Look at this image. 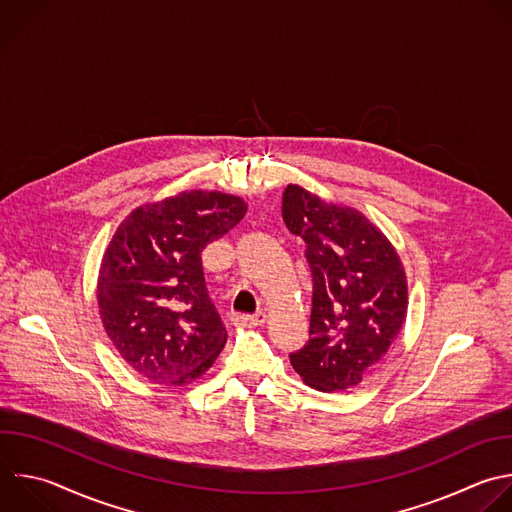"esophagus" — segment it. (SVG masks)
<instances>
[{"label": "esophagus", "mask_w": 512, "mask_h": 512, "mask_svg": "<svg viewBox=\"0 0 512 512\" xmlns=\"http://www.w3.org/2000/svg\"><path fill=\"white\" fill-rule=\"evenodd\" d=\"M265 311H257V313H253V315H245V313H237V315H233V321L237 323V325H261V323H265Z\"/></svg>", "instance_id": "obj_1"}]
</instances>
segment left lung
Masks as SVG:
<instances>
[{"instance_id": "1", "label": "left lung", "mask_w": 512, "mask_h": 512, "mask_svg": "<svg viewBox=\"0 0 512 512\" xmlns=\"http://www.w3.org/2000/svg\"><path fill=\"white\" fill-rule=\"evenodd\" d=\"M287 229L305 241L313 277L307 344L293 370L319 392L362 382L400 333L408 285L400 257L360 211L325 203L297 185L283 191Z\"/></svg>"}]
</instances>
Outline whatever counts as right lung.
Here are the masks:
<instances>
[{
  "instance_id": "obj_1",
  "label": "right lung",
  "mask_w": 512,
  "mask_h": 512,
  "mask_svg": "<svg viewBox=\"0 0 512 512\" xmlns=\"http://www.w3.org/2000/svg\"><path fill=\"white\" fill-rule=\"evenodd\" d=\"M247 213L243 199L191 191L132 211L98 275V307L118 354L160 386L205 374L227 342L201 253Z\"/></svg>"
}]
</instances>
